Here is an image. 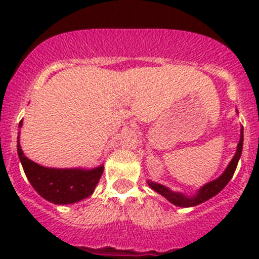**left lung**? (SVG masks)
Returning a JSON list of instances; mask_svg holds the SVG:
<instances>
[{"label":"left lung","instance_id":"8db88e82","mask_svg":"<svg viewBox=\"0 0 259 259\" xmlns=\"http://www.w3.org/2000/svg\"><path fill=\"white\" fill-rule=\"evenodd\" d=\"M242 130L241 128V136H240V141L237 144V150L235 157L232 158V161L230 162V164L227 166L226 171L219 176L218 179L212 180V182L207 183L203 187H201L200 189L197 191V193L193 194V196H185V194L180 193V192H172L171 189H168L164 185L158 184V183H153V182H148L150 188L153 191H155L157 193L162 194L164 198L170 201L171 203H174L175 206L179 207H192L196 206V205H200V203L205 202V201L210 200L211 197H214L215 194H218L222 189L228 184L231 179H232L233 174H235V170H236L237 163H239V159L241 157V152H242V143H244V135H242Z\"/></svg>","mask_w":259,"mask_h":259}]
</instances>
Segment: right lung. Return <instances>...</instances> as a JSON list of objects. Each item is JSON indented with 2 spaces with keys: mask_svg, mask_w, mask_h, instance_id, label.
Listing matches in <instances>:
<instances>
[{
  "mask_svg": "<svg viewBox=\"0 0 259 259\" xmlns=\"http://www.w3.org/2000/svg\"><path fill=\"white\" fill-rule=\"evenodd\" d=\"M22 127V122L19 123ZM18 155L27 179L35 191L49 202L68 205L89 197L101 179L104 166L84 168H50L40 166L24 155L18 136Z\"/></svg>",
  "mask_w": 259,
  "mask_h": 259,
  "instance_id": "right-lung-1",
  "label": "right lung"
}]
</instances>
